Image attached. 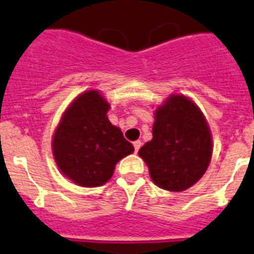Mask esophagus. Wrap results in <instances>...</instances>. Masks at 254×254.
<instances>
[{
    "mask_svg": "<svg viewBox=\"0 0 254 254\" xmlns=\"http://www.w3.org/2000/svg\"><path fill=\"white\" fill-rule=\"evenodd\" d=\"M133 146H134V152H138V149H140V146H141V141H134L133 142Z\"/></svg>",
    "mask_w": 254,
    "mask_h": 254,
    "instance_id": "esophagus-1",
    "label": "esophagus"
}]
</instances>
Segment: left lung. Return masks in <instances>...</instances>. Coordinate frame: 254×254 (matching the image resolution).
Masks as SVG:
<instances>
[{
  "label": "left lung",
  "mask_w": 254,
  "mask_h": 254,
  "mask_svg": "<svg viewBox=\"0 0 254 254\" xmlns=\"http://www.w3.org/2000/svg\"><path fill=\"white\" fill-rule=\"evenodd\" d=\"M155 116L153 138L140 148L138 155L160 189L187 190L203 176L213 153L206 120L183 95H172Z\"/></svg>",
  "instance_id": "obj_1"
}]
</instances>
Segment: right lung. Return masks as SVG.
I'll return each mask as SVG.
<instances>
[{
	"instance_id": "obj_1",
	"label": "right lung",
	"mask_w": 254,
	"mask_h": 254,
	"mask_svg": "<svg viewBox=\"0 0 254 254\" xmlns=\"http://www.w3.org/2000/svg\"><path fill=\"white\" fill-rule=\"evenodd\" d=\"M109 103L98 91H86L67 109L52 149L59 170L83 187L105 185L122 157L134 148L106 117Z\"/></svg>"
}]
</instances>
